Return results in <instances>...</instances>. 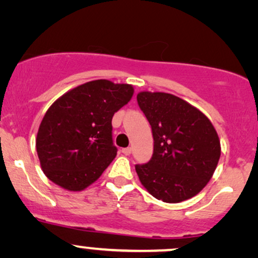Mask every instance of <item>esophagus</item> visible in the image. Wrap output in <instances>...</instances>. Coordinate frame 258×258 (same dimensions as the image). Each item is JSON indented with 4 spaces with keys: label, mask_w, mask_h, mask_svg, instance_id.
I'll list each match as a JSON object with an SVG mask.
<instances>
[{
    "label": "esophagus",
    "mask_w": 258,
    "mask_h": 258,
    "mask_svg": "<svg viewBox=\"0 0 258 258\" xmlns=\"http://www.w3.org/2000/svg\"><path fill=\"white\" fill-rule=\"evenodd\" d=\"M121 151H122V153H123V155H125V156H128V155H131L132 149H131V148H125V149H122Z\"/></svg>",
    "instance_id": "esophagus-1"
}]
</instances>
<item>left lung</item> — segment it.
<instances>
[{
    "instance_id": "1",
    "label": "left lung",
    "mask_w": 258,
    "mask_h": 258,
    "mask_svg": "<svg viewBox=\"0 0 258 258\" xmlns=\"http://www.w3.org/2000/svg\"><path fill=\"white\" fill-rule=\"evenodd\" d=\"M137 101L153 136L151 159L136 165L142 184L168 204L195 197L212 178L220 158L214 126L204 113L172 94L142 91Z\"/></svg>"
}]
</instances>
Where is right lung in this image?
I'll list each match as a JSON object with an SVG mask.
<instances>
[{
  "mask_svg": "<svg viewBox=\"0 0 258 258\" xmlns=\"http://www.w3.org/2000/svg\"><path fill=\"white\" fill-rule=\"evenodd\" d=\"M131 84L87 82L52 103L35 140L44 174L71 191L83 190L116 156L112 118L133 96Z\"/></svg>",
  "mask_w": 258,
  "mask_h": 258,
  "instance_id": "obj_1",
  "label": "right lung"
}]
</instances>
